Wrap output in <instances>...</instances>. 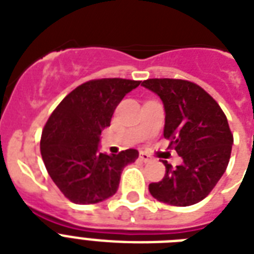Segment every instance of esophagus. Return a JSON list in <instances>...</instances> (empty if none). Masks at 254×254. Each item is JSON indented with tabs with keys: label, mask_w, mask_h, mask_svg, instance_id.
Instances as JSON below:
<instances>
[{
	"label": "esophagus",
	"mask_w": 254,
	"mask_h": 254,
	"mask_svg": "<svg viewBox=\"0 0 254 254\" xmlns=\"http://www.w3.org/2000/svg\"><path fill=\"white\" fill-rule=\"evenodd\" d=\"M139 159H141L142 162H151V161H153V158H151L150 155L147 154V153H143V151L139 153Z\"/></svg>",
	"instance_id": "1"
}]
</instances>
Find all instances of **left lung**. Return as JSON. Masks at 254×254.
Returning <instances> with one entry per match:
<instances>
[{"label": "left lung", "instance_id": "left-lung-1", "mask_svg": "<svg viewBox=\"0 0 254 254\" xmlns=\"http://www.w3.org/2000/svg\"><path fill=\"white\" fill-rule=\"evenodd\" d=\"M141 85L162 100L163 135L183 161L177 167L163 161L166 174L149 185L151 196L179 207L199 203L223 177L231 158L233 135L224 112L191 81L147 79Z\"/></svg>", "mask_w": 254, "mask_h": 254}]
</instances>
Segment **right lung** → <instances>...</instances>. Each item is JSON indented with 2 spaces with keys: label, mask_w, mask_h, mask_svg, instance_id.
Listing matches in <instances>:
<instances>
[{
  "label": "right lung",
  "mask_w": 254,
  "mask_h": 254,
  "mask_svg": "<svg viewBox=\"0 0 254 254\" xmlns=\"http://www.w3.org/2000/svg\"><path fill=\"white\" fill-rule=\"evenodd\" d=\"M139 84L127 79L87 81L50 116L42 131V158L54 183L75 204H95L115 195L124 167L138 158L135 149L109 155L99 145L116 107Z\"/></svg>",
  "instance_id": "right-lung-1"
}]
</instances>
